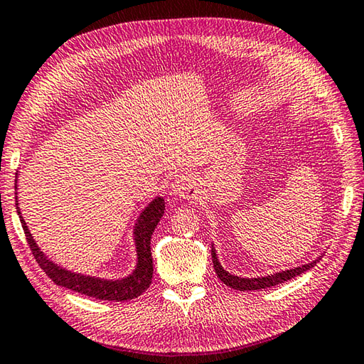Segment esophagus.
Listing matches in <instances>:
<instances>
[{
  "instance_id": "esophagus-1",
  "label": "esophagus",
  "mask_w": 364,
  "mask_h": 364,
  "mask_svg": "<svg viewBox=\"0 0 364 364\" xmlns=\"http://www.w3.org/2000/svg\"><path fill=\"white\" fill-rule=\"evenodd\" d=\"M170 191L175 197H180V199H189V197H194L197 194V183L193 176L180 175L178 178H175L173 183H171Z\"/></svg>"
}]
</instances>
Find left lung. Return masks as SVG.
Instances as JSON below:
<instances>
[{"label":"left lung","mask_w":364,"mask_h":364,"mask_svg":"<svg viewBox=\"0 0 364 364\" xmlns=\"http://www.w3.org/2000/svg\"><path fill=\"white\" fill-rule=\"evenodd\" d=\"M211 259H213V267H215V272L216 275L220 277V280L224 283V285H228L234 289H239V291H255V289H264V288H270V287H275L279 285V283H283L287 280H291L294 277L301 275L306 272V270L312 269L314 266H316V262L321 259L320 257H316L315 261L309 262V264H304L301 267H294V269H289V270H282V272H277L272 275H267V277H259V279H243V277H237V275H230L229 272L223 269V266L218 261L216 257V251L215 248L211 247Z\"/></svg>","instance_id":"left-lung-1"}]
</instances>
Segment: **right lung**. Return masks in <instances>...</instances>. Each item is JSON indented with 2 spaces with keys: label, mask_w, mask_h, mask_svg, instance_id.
<instances>
[{
  "label": "right lung",
  "mask_w": 364,
  "mask_h": 364,
  "mask_svg": "<svg viewBox=\"0 0 364 364\" xmlns=\"http://www.w3.org/2000/svg\"><path fill=\"white\" fill-rule=\"evenodd\" d=\"M16 205H17V213H18V218H21L23 232L26 237V242H28L30 245L31 253L35 256L36 262L46 272V275H48L55 285L68 288L71 291L95 297V299L116 301V302L134 299V297L143 294L144 289L149 288L151 282H153V272H154L153 255H151V235H153L157 223L161 221V218L164 215L165 202L162 197H157V199L151 202L148 207L143 210L140 218H138L134 229L138 262L134 274L121 280H105V279H95V277H89V275L73 274L70 270L58 267L57 264L49 261L48 257L43 255V251H39L36 242L33 240L30 230L26 228V223L23 221V218L21 215V210H18V203Z\"/></svg>",
  "instance_id": "obj_1"
}]
</instances>
